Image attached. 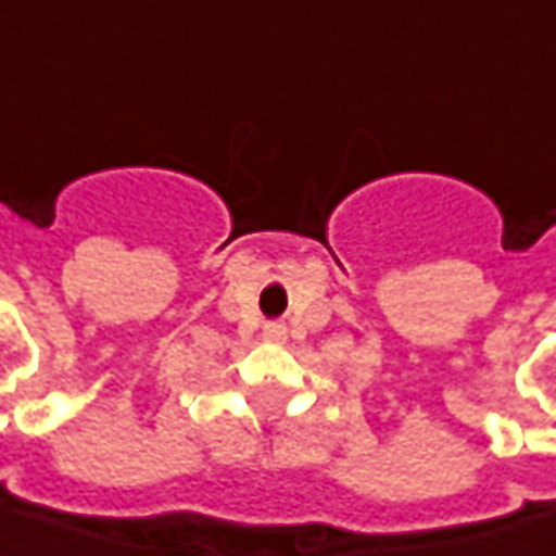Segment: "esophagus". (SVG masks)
Wrapping results in <instances>:
<instances>
[{
  "label": "esophagus",
  "mask_w": 556,
  "mask_h": 556,
  "mask_svg": "<svg viewBox=\"0 0 556 556\" xmlns=\"http://www.w3.org/2000/svg\"><path fill=\"white\" fill-rule=\"evenodd\" d=\"M282 325H277V321H270V325H265V337L267 340H279V337H282Z\"/></svg>",
  "instance_id": "obj_1"
}]
</instances>
